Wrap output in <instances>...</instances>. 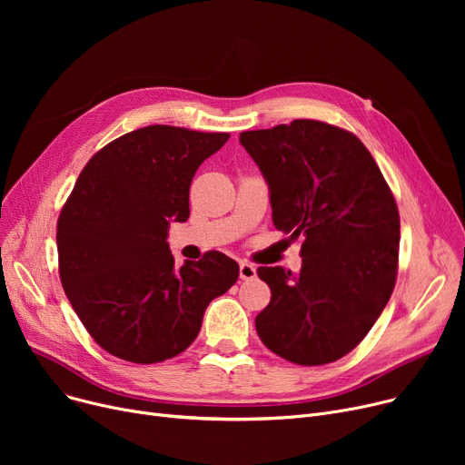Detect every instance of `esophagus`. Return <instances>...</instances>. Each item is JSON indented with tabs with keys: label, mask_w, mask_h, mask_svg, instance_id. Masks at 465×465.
Returning <instances> with one entry per match:
<instances>
[{
	"label": "esophagus",
	"mask_w": 465,
	"mask_h": 465,
	"mask_svg": "<svg viewBox=\"0 0 465 465\" xmlns=\"http://www.w3.org/2000/svg\"><path fill=\"white\" fill-rule=\"evenodd\" d=\"M239 277H241L242 281L254 279V277H256V267H254L252 263H249V262H241V263H239Z\"/></svg>",
	"instance_id": "1"
}]
</instances>
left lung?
<instances>
[{
    "instance_id": "8db88e82",
    "label": "left lung",
    "mask_w": 465,
    "mask_h": 465,
    "mask_svg": "<svg viewBox=\"0 0 465 465\" xmlns=\"http://www.w3.org/2000/svg\"><path fill=\"white\" fill-rule=\"evenodd\" d=\"M239 143L270 188L275 228L303 239L300 273L258 267L272 290L256 316L262 343L300 365L343 358L392 296L400 249L394 195L363 143L324 122L242 132Z\"/></svg>"
}]
</instances>
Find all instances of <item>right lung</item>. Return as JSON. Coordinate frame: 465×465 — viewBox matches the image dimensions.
<instances>
[{"instance_id": "1", "label": "right lung", "mask_w": 465, "mask_h": 465, "mask_svg": "<svg viewBox=\"0 0 465 465\" xmlns=\"http://www.w3.org/2000/svg\"><path fill=\"white\" fill-rule=\"evenodd\" d=\"M230 139L175 126L134 130L95 153L65 202L56 232L65 296L94 341L134 363L186 351L207 305L239 265L223 252L175 267L169 224L186 223L198 167Z\"/></svg>"}]
</instances>
